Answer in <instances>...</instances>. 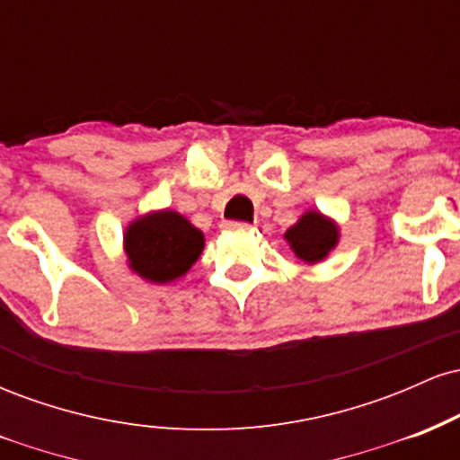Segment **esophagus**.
<instances>
[{
  "label": "esophagus",
  "mask_w": 460,
  "mask_h": 460,
  "mask_svg": "<svg viewBox=\"0 0 460 460\" xmlns=\"http://www.w3.org/2000/svg\"><path fill=\"white\" fill-rule=\"evenodd\" d=\"M223 229L225 231H251L252 226L248 225V223H234V220H231V223H225L223 225Z\"/></svg>",
  "instance_id": "1"
}]
</instances>
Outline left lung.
Returning a JSON list of instances; mask_svg holds the SVG:
<instances>
[{"mask_svg": "<svg viewBox=\"0 0 460 460\" xmlns=\"http://www.w3.org/2000/svg\"><path fill=\"white\" fill-rule=\"evenodd\" d=\"M285 240L298 260L318 263L337 246L340 229L331 218L322 216L315 209H309L298 218V223L285 231Z\"/></svg>", "mask_w": 460, "mask_h": 460, "instance_id": "left-lung-1", "label": "left lung"}]
</instances>
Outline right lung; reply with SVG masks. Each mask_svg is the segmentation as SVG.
Segmentation results:
<instances>
[{"label":"right lung","instance_id":"obj_1","mask_svg":"<svg viewBox=\"0 0 460 460\" xmlns=\"http://www.w3.org/2000/svg\"><path fill=\"white\" fill-rule=\"evenodd\" d=\"M129 268L149 283H171L183 277L203 252L205 237L172 209L134 220L123 237Z\"/></svg>","mask_w":460,"mask_h":460}]
</instances>
